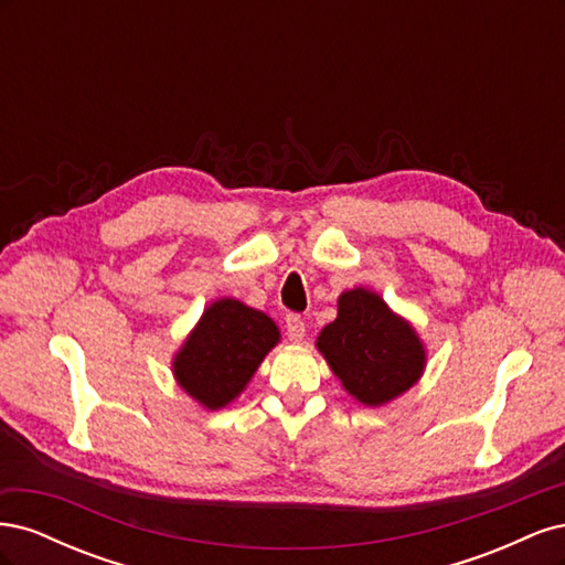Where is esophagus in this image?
<instances>
[{
    "instance_id": "esophagus-1",
    "label": "esophagus",
    "mask_w": 565,
    "mask_h": 565,
    "mask_svg": "<svg viewBox=\"0 0 565 565\" xmlns=\"http://www.w3.org/2000/svg\"><path fill=\"white\" fill-rule=\"evenodd\" d=\"M285 330H287L289 341H295V344H299V341H303V334H306V322L299 316L292 313V316L285 318Z\"/></svg>"
}]
</instances>
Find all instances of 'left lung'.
Here are the masks:
<instances>
[{
  "instance_id": "1",
  "label": "left lung",
  "mask_w": 565,
  "mask_h": 565,
  "mask_svg": "<svg viewBox=\"0 0 565 565\" xmlns=\"http://www.w3.org/2000/svg\"><path fill=\"white\" fill-rule=\"evenodd\" d=\"M316 349L349 396L365 407L396 401L426 367V347L413 322L367 287L339 295L337 318L320 330Z\"/></svg>"
}]
</instances>
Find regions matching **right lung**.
<instances>
[{
	"instance_id": "obj_1",
	"label": "right lung",
	"mask_w": 565,
	"mask_h": 565,
	"mask_svg": "<svg viewBox=\"0 0 565 565\" xmlns=\"http://www.w3.org/2000/svg\"><path fill=\"white\" fill-rule=\"evenodd\" d=\"M280 330L264 311L224 297L202 311L172 358L177 384L204 409L231 405L252 382Z\"/></svg>"
}]
</instances>
